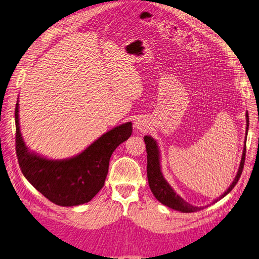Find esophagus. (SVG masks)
<instances>
[{
	"label": "esophagus",
	"instance_id": "esophagus-1",
	"mask_svg": "<svg viewBox=\"0 0 259 259\" xmlns=\"http://www.w3.org/2000/svg\"><path fill=\"white\" fill-rule=\"evenodd\" d=\"M135 125H136V128H137V129H143L144 123H143V121H140V120H137L136 122H135Z\"/></svg>",
	"mask_w": 259,
	"mask_h": 259
}]
</instances>
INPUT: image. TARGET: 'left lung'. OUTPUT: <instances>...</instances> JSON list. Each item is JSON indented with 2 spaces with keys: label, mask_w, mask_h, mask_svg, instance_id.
<instances>
[{
  "label": "left lung",
  "mask_w": 259,
  "mask_h": 259,
  "mask_svg": "<svg viewBox=\"0 0 259 259\" xmlns=\"http://www.w3.org/2000/svg\"><path fill=\"white\" fill-rule=\"evenodd\" d=\"M246 135L248 131V126H249V118H248V112L246 113ZM247 138V137H246ZM145 144H146V150H147V177H148V183L149 187L155 197L158 200L160 203L164 205L170 207V209H174L177 211L184 212V213H190V212H196L203 209L202 206H194L190 203H187L185 200L182 199V197L176 194V192L171 189V186L167 183V181L164 179L163 173H161L160 169V155H159V149L158 146H157V141L151 138L150 136H145L144 137ZM245 157H246V145L244 147V151H242V157L241 161L239 165V169L237 171V175L235 177L234 182H232L231 185L228 187V190L222 194L219 199L213 201V203L217 201H219L222 197H225L228 193H230L232 189L236 186L238 181L240 179V175L242 173V169H244V164H245Z\"/></svg>",
  "instance_id": "1"
}]
</instances>
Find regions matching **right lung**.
Wrapping results in <instances>:
<instances>
[{"instance_id": "add662e5", "label": "right lung", "mask_w": 259, "mask_h": 259, "mask_svg": "<svg viewBox=\"0 0 259 259\" xmlns=\"http://www.w3.org/2000/svg\"><path fill=\"white\" fill-rule=\"evenodd\" d=\"M14 118L15 151L22 174L45 197L62 206L88 203L99 193L108 175L111 155L133 133V123H123L72 158L54 160L32 153L25 146L20 133L19 100Z\"/></svg>"}]
</instances>
